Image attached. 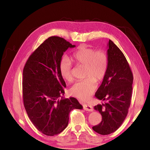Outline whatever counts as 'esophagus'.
Wrapping results in <instances>:
<instances>
[{"instance_id": "34e87169", "label": "esophagus", "mask_w": 150, "mask_h": 150, "mask_svg": "<svg viewBox=\"0 0 150 150\" xmlns=\"http://www.w3.org/2000/svg\"><path fill=\"white\" fill-rule=\"evenodd\" d=\"M83 109L85 110V111H89V112H92L93 111V108L89 105H83Z\"/></svg>"}]
</instances>
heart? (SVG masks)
<instances>
[{
	"label": "heart",
	"instance_id": "obj_1",
	"mask_svg": "<svg viewBox=\"0 0 150 150\" xmlns=\"http://www.w3.org/2000/svg\"><path fill=\"white\" fill-rule=\"evenodd\" d=\"M72 59L78 66L85 67L86 79L77 81L70 89L72 95L82 101L88 100L97 87V81L105 77L108 67V57L103 50L96 51L84 45H80L73 53ZM62 78L67 82L73 80L72 64L67 57H63L59 63Z\"/></svg>",
	"mask_w": 150,
	"mask_h": 150
}]
</instances>
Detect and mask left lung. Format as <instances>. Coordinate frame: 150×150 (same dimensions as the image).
Returning <instances> with one entry per match:
<instances>
[{"label": "left lung", "mask_w": 150, "mask_h": 150, "mask_svg": "<svg viewBox=\"0 0 150 150\" xmlns=\"http://www.w3.org/2000/svg\"><path fill=\"white\" fill-rule=\"evenodd\" d=\"M107 73L95 96L105 101L94 106L102 120L92 127L101 135H108L118 129L125 120L130 106L133 75L123 53L111 40L108 43Z\"/></svg>", "instance_id": "obj_1"}]
</instances>
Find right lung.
Here are the masks:
<instances>
[{
  "mask_svg": "<svg viewBox=\"0 0 150 150\" xmlns=\"http://www.w3.org/2000/svg\"><path fill=\"white\" fill-rule=\"evenodd\" d=\"M64 39L51 36L28 58L23 70V101L35 127L42 134L57 135L68 125L69 113L83 106L74 97L64 98L66 84L59 70L64 53L74 48Z\"/></svg>",
  "mask_w": 150,
  "mask_h": 150,
  "instance_id": "right-lung-1",
  "label": "right lung"
}]
</instances>
